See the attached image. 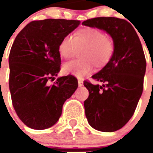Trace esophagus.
Wrapping results in <instances>:
<instances>
[{"instance_id": "34e87169", "label": "esophagus", "mask_w": 153, "mask_h": 153, "mask_svg": "<svg viewBox=\"0 0 153 153\" xmlns=\"http://www.w3.org/2000/svg\"><path fill=\"white\" fill-rule=\"evenodd\" d=\"M78 83H79V87H81V86H83V80L81 79H78Z\"/></svg>"}]
</instances>
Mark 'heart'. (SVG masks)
Here are the masks:
<instances>
[{
	"label": "heart",
	"instance_id": "heart-1",
	"mask_svg": "<svg viewBox=\"0 0 153 153\" xmlns=\"http://www.w3.org/2000/svg\"><path fill=\"white\" fill-rule=\"evenodd\" d=\"M81 59L68 62L62 66L65 74L82 78L92 72L94 65L102 68L111 60L114 44L102 30L85 27L77 31L71 37L66 36L59 44V54L64 59H70L79 51Z\"/></svg>",
	"mask_w": 153,
	"mask_h": 153
}]
</instances>
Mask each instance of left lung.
Here are the masks:
<instances>
[{"label": "left lung", "instance_id": "8db88e82", "mask_svg": "<svg viewBox=\"0 0 153 153\" xmlns=\"http://www.w3.org/2000/svg\"><path fill=\"white\" fill-rule=\"evenodd\" d=\"M82 25L97 27L112 37L111 60L92 79L102 85L84 82L89 97L84 102L91 127L102 132L121 128L133 117L143 92L146 60L142 45L130 23L116 17H96Z\"/></svg>", "mask_w": 153, "mask_h": 153}]
</instances>
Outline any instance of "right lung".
Returning a JSON list of instances; mask_svg holds the SVG:
<instances>
[{"label":"right lung","instance_id":"1","mask_svg":"<svg viewBox=\"0 0 153 153\" xmlns=\"http://www.w3.org/2000/svg\"><path fill=\"white\" fill-rule=\"evenodd\" d=\"M80 25L79 20L46 19L27 24L11 48L9 90L16 113L27 127L45 129L54 126L62 105L78 88L73 75L59 77L60 41Z\"/></svg>","mask_w":153,"mask_h":153}]
</instances>
